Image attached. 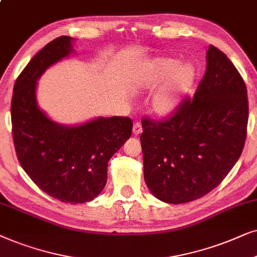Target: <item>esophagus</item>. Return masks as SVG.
<instances>
[{"mask_svg": "<svg viewBox=\"0 0 257 257\" xmlns=\"http://www.w3.org/2000/svg\"><path fill=\"white\" fill-rule=\"evenodd\" d=\"M142 133V125L141 123L140 122H136L134 123V125H133V134H134L135 136L140 135Z\"/></svg>", "mask_w": 257, "mask_h": 257, "instance_id": "34e87169", "label": "esophagus"}]
</instances>
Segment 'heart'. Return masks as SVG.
Wrapping results in <instances>:
<instances>
[{
	"label": "heart",
	"instance_id": "1",
	"mask_svg": "<svg viewBox=\"0 0 257 257\" xmlns=\"http://www.w3.org/2000/svg\"><path fill=\"white\" fill-rule=\"evenodd\" d=\"M196 69L191 63H180L173 57H154L138 68L136 87L152 91L157 89L150 101V109L156 116L169 117L175 114L196 81Z\"/></svg>",
	"mask_w": 257,
	"mask_h": 257
}]
</instances>
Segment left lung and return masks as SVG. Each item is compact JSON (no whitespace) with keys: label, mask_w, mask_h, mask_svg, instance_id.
<instances>
[{"label":"left lung","mask_w":257,"mask_h":257,"mask_svg":"<svg viewBox=\"0 0 257 257\" xmlns=\"http://www.w3.org/2000/svg\"><path fill=\"white\" fill-rule=\"evenodd\" d=\"M244 81L227 55L207 50V69L193 100L172 117L142 119L143 173L152 194L166 203H186L220 184L241 156L247 136Z\"/></svg>","instance_id":"1"}]
</instances>
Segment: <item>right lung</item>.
I'll list each match as a JSON object with an SVG mask.
<instances>
[{"label": "right lung", "instance_id": "1", "mask_svg": "<svg viewBox=\"0 0 257 257\" xmlns=\"http://www.w3.org/2000/svg\"><path fill=\"white\" fill-rule=\"evenodd\" d=\"M74 39L60 36L30 60L14 84L13 139L22 168L40 189L66 203L94 200L107 183L108 162L131 138L129 117H97L78 125L50 119L37 105V80L68 57Z\"/></svg>", "mask_w": 257, "mask_h": 257}]
</instances>
